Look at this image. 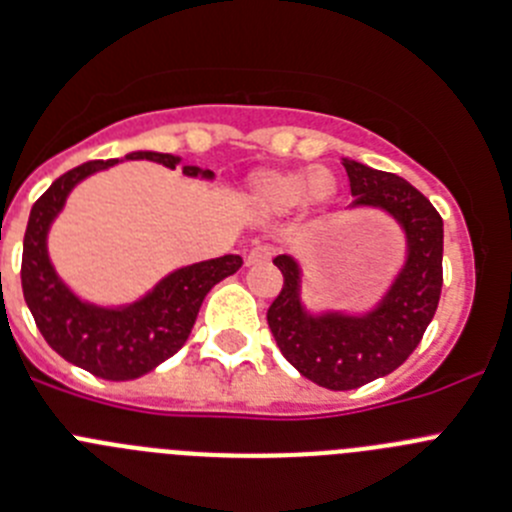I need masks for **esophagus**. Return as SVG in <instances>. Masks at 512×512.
<instances>
[{
  "label": "esophagus",
  "instance_id": "34e87169",
  "mask_svg": "<svg viewBox=\"0 0 512 512\" xmlns=\"http://www.w3.org/2000/svg\"><path fill=\"white\" fill-rule=\"evenodd\" d=\"M270 247L267 245H255L250 252H247V265H265V262H270Z\"/></svg>",
  "mask_w": 512,
  "mask_h": 512
}]
</instances>
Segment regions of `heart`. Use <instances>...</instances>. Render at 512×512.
Masks as SVG:
<instances>
[{"instance_id": "obj_1", "label": "heart", "mask_w": 512, "mask_h": 512, "mask_svg": "<svg viewBox=\"0 0 512 512\" xmlns=\"http://www.w3.org/2000/svg\"><path fill=\"white\" fill-rule=\"evenodd\" d=\"M339 181L329 170H260L250 178V196L267 216H285L301 204L308 214H324L334 204Z\"/></svg>"}]
</instances>
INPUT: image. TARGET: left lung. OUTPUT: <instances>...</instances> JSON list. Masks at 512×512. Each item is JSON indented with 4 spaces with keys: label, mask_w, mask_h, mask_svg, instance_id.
Returning <instances> with one entry per match:
<instances>
[{
    "label": "left lung",
    "mask_w": 512,
    "mask_h": 512,
    "mask_svg": "<svg viewBox=\"0 0 512 512\" xmlns=\"http://www.w3.org/2000/svg\"><path fill=\"white\" fill-rule=\"evenodd\" d=\"M352 209L380 211L403 232L405 255L380 301L367 311L311 308L303 298V265L275 257L283 290L267 311L275 344L303 377L329 390H354L398 370L421 342L441 296L444 222L421 191L395 173L342 158Z\"/></svg>",
    "instance_id": "1"
}]
</instances>
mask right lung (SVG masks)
<instances>
[{"label": "right lung", "mask_w": 512, "mask_h": 512, "mask_svg": "<svg viewBox=\"0 0 512 512\" xmlns=\"http://www.w3.org/2000/svg\"><path fill=\"white\" fill-rule=\"evenodd\" d=\"M124 160H150L170 170L181 165V155L153 150H132L124 158L78 165L35 201L22 242V293L40 334L71 365L104 380H135L173 357L186 344L206 293L242 267L239 255L183 265L140 298L119 306L78 296L50 260V227L78 183ZM183 176L214 181V173L199 165H183Z\"/></svg>", "instance_id": "1"}]
</instances>
